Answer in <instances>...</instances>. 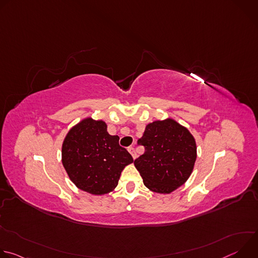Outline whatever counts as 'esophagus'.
<instances>
[{"instance_id": "34e87169", "label": "esophagus", "mask_w": 258, "mask_h": 258, "mask_svg": "<svg viewBox=\"0 0 258 258\" xmlns=\"http://www.w3.org/2000/svg\"><path fill=\"white\" fill-rule=\"evenodd\" d=\"M128 152L132 154V156H133V158L135 159L136 157H137V154H136V151H135V148H134V147H128Z\"/></svg>"}]
</instances>
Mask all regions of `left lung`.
<instances>
[{
    "label": "left lung",
    "mask_w": 258,
    "mask_h": 258,
    "mask_svg": "<svg viewBox=\"0 0 258 258\" xmlns=\"http://www.w3.org/2000/svg\"><path fill=\"white\" fill-rule=\"evenodd\" d=\"M138 145L145 147V153L134 163L151 191L168 194L189 178L197 148L186 127L170 118L154 121L146 126Z\"/></svg>",
    "instance_id": "obj_1"
}]
</instances>
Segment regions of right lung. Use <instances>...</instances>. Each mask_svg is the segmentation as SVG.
<instances>
[{"label": "right lung", "instance_id": "1", "mask_svg": "<svg viewBox=\"0 0 258 258\" xmlns=\"http://www.w3.org/2000/svg\"><path fill=\"white\" fill-rule=\"evenodd\" d=\"M134 161L119 137L102 120L86 118L73 126L62 145V163L75 185L93 195L111 192L123 168Z\"/></svg>", "mask_w": 258, "mask_h": 258}]
</instances>
